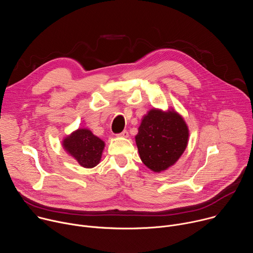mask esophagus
Listing matches in <instances>:
<instances>
[{
    "label": "esophagus",
    "mask_w": 253,
    "mask_h": 253,
    "mask_svg": "<svg viewBox=\"0 0 253 253\" xmlns=\"http://www.w3.org/2000/svg\"><path fill=\"white\" fill-rule=\"evenodd\" d=\"M118 136H120V137H124V138H127V137L129 136V133H128V131H127V130H124V131H122L121 133H119V134H118Z\"/></svg>",
    "instance_id": "esophagus-1"
}]
</instances>
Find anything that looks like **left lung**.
<instances>
[{
    "mask_svg": "<svg viewBox=\"0 0 253 253\" xmlns=\"http://www.w3.org/2000/svg\"><path fill=\"white\" fill-rule=\"evenodd\" d=\"M188 135L184 120L176 112L149 111L135 137L142 162L155 172L167 169L184 152Z\"/></svg>",
    "mask_w": 253,
    "mask_h": 253,
    "instance_id": "1",
    "label": "left lung"
}]
</instances>
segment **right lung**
I'll use <instances>...</instances> for the list:
<instances>
[{
	"label": "right lung",
	"mask_w": 253,
	"mask_h": 253,
	"mask_svg": "<svg viewBox=\"0 0 253 253\" xmlns=\"http://www.w3.org/2000/svg\"><path fill=\"white\" fill-rule=\"evenodd\" d=\"M63 145L81 166L92 168L99 163L105 144L91 131L78 129L64 140Z\"/></svg>",
	"instance_id": "right-lung-1"
}]
</instances>
